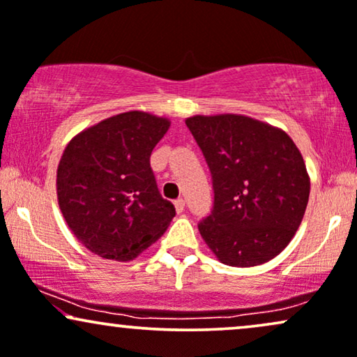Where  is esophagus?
I'll use <instances>...</instances> for the list:
<instances>
[{"label": "esophagus", "instance_id": "obj_1", "mask_svg": "<svg viewBox=\"0 0 357 357\" xmlns=\"http://www.w3.org/2000/svg\"><path fill=\"white\" fill-rule=\"evenodd\" d=\"M174 205H175V210H177V213H182L183 208H185V200H183V199L175 200Z\"/></svg>", "mask_w": 357, "mask_h": 357}]
</instances>
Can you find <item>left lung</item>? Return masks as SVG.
Here are the masks:
<instances>
[{"mask_svg": "<svg viewBox=\"0 0 357 357\" xmlns=\"http://www.w3.org/2000/svg\"><path fill=\"white\" fill-rule=\"evenodd\" d=\"M213 178V210L199 231L223 265L270 261L293 240L310 199L300 149L278 127L241 114L185 121Z\"/></svg>", "mask_w": 357, "mask_h": 357, "instance_id": "8db88e82", "label": "left lung"}]
</instances>
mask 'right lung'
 I'll list each match as a JSON object with an SVG mask.
<instances>
[{
  "label": "right lung",
  "instance_id": "add662e5",
  "mask_svg": "<svg viewBox=\"0 0 357 357\" xmlns=\"http://www.w3.org/2000/svg\"><path fill=\"white\" fill-rule=\"evenodd\" d=\"M167 117L129 111L87 127L66 145L56 192L69 230L89 252L130 261L164 235L175 208L158 193L151 153Z\"/></svg>",
  "mask_w": 357,
  "mask_h": 357
}]
</instances>
